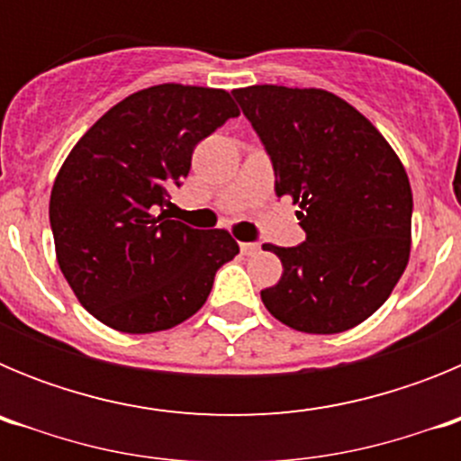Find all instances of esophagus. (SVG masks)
<instances>
[{
	"mask_svg": "<svg viewBox=\"0 0 461 461\" xmlns=\"http://www.w3.org/2000/svg\"><path fill=\"white\" fill-rule=\"evenodd\" d=\"M240 251H242V256H251L258 251V244L256 242H240Z\"/></svg>",
	"mask_w": 461,
	"mask_h": 461,
	"instance_id": "1",
	"label": "esophagus"
}]
</instances>
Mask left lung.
<instances>
[{
    "mask_svg": "<svg viewBox=\"0 0 461 461\" xmlns=\"http://www.w3.org/2000/svg\"><path fill=\"white\" fill-rule=\"evenodd\" d=\"M266 145L276 195H291L307 233L275 247L284 272L260 291L267 312L309 335H337L390 297L411 256L409 175L367 117L316 87L233 89Z\"/></svg>",
    "mask_w": 461,
    "mask_h": 461,
    "instance_id": "8db88e82",
    "label": "left lung"
}]
</instances>
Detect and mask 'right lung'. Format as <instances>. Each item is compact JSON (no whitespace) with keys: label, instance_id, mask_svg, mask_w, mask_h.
I'll return each instance as SVG.
<instances>
[{"label":"right lung","instance_id":"right-lung-1","mask_svg":"<svg viewBox=\"0 0 461 461\" xmlns=\"http://www.w3.org/2000/svg\"><path fill=\"white\" fill-rule=\"evenodd\" d=\"M238 115L226 89L164 83L122 99L73 145L52 185L50 226L59 270L94 319L149 335L205 304L238 242L164 207L195 145Z\"/></svg>","mask_w":461,"mask_h":461}]
</instances>
